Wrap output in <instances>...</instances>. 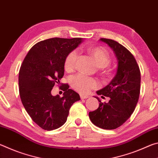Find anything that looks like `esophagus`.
<instances>
[{
    "instance_id": "obj_1",
    "label": "esophagus",
    "mask_w": 158,
    "mask_h": 158,
    "mask_svg": "<svg viewBox=\"0 0 158 158\" xmlns=\"http://www.w3.org/2000/svg\"><path fill=\"white\" fill-rule=\"evenodd\" d=\"M80 98H81V99L82 100V99H87L88 98H89V96L84 95H80Z\"/></svg>"
}]
</instances>
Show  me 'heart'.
Instances as JSON below:
<instances>
[{
  "label": "heart",
  "instance_id": "1",
  "mask_svg": "<svg viewBox=\"0 0 158 158\" xmlns=\"http://www.w3.org/2000/svg\"><path fill=\"white\" fill-rule=\"evenodd\" d=\"M86 52L95 61L96 65L101 68L104 74L107 76L111 75V71L105 68L110 62V56L107 51L100 47H89L86 49ZM77 59V53L75 51H72L67 55L64 60V69L66 72L70 73L74 70ZM70 84L74 90L83 94L89 93L91 89H96L98 85L97 80L83 74H77L72 77Z\"/></svg>",
  "mask_w": 158,
  "mask_h": 158
}]
</instances>
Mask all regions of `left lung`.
<instances>
[{
    "label": "left lung",
    "mask_w": 158,
    "mask_h": 158,
    "mask_svg": "<svg viewBox=\"0 0 158 158\" xmlns=\"http://www.w3.org/2000/svg\"><path fill=\"white\" fill-rule=\"evenodd\" d=\"M107 44L117 58L116 75L105 88L98 90L97 94L109 97V102H102L99 107L89 112L93 124L105 130H114L122 125L135 111L140 93L141 74L135 57L126 48L110 39L101 38Z\"/></svg>",
    "instance_id": "left-lung-1"
}]
</instances>
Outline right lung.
Instances as JSON below:
<instances>
[{
    "instance_id": "right-lung-1",
    "label": "right lung",
    "mask_w": 158,
    "mask_h": 158,
    "mask_svg": "<svg viewBox=\"0 0 158 158\" xmlns=\"http://www.w3.org/2000/svg\"><path fill=\"white\" fill-rule=\"evenodd\" d=\"M82 38L54 37L37 42L29 50L19 74V94L32 120L45 130H53L65 123L69 110L79 95L63 84V96H53L52 90L64 75V60L82 42Z\"/></svg>"
}]
</instances>
